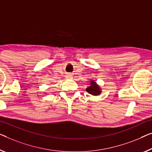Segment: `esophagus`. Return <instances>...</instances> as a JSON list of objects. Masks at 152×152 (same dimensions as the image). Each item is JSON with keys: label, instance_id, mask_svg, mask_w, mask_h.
<instances>
[{"label": "esophagus", "instance_id": "esophagus-1", "mask_svg": "<svg viewBox=\"0 0 152 152\" xmlns=\"http://www.w3.org/2000/svg\"><path fill=\"white\" fill-rule=\"evenodd\" d=\"M66 78L67 79H72V75L71 74H67L66 76Z\"/></svg>", "mask_w": 152, "mask_h": 152}]
</instances>
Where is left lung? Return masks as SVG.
I'll return each instance as SVG.
<instances>
[{"label": "left lung", "mask_w": 152, "mask_h": 152, "mask_svg": "<svg viewBox=\"0 0 152 152\" xmlns=\"http://www.w3.org/2000/svg\"><path fill=\"white\" fill-rule=\"evenodd\" d=\"M86 91H87L89 94L94 96H99V95L102 93L101 88L99 87V86L95 82V80H91L90 81V86H89V87L86 89Z\"/></svg>", "instance_id": "8db88e82"}]
</instances>
